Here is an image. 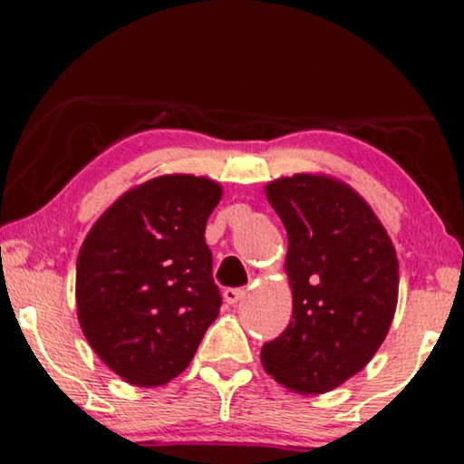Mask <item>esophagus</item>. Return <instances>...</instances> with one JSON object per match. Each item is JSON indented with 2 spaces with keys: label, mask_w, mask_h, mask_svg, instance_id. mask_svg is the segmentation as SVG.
I'll list each match as a JSON object with an SVG mask.
<instances>
[{
  "label": "esophagus",
  "mask_w": 464,
  "mask_h": 464,
  "mask_svg": "<svg viewBox=\"0 0 464 464\" xmlns=\"http://www.w3.org/2000/svg\"><path fill=\"white\" fill-rule=\"evenodd\" d=\"M245 297V289H226L224 291V300L227 304H238Z\"/></svg>",
  "instance_id": "1"
}]
</instances>
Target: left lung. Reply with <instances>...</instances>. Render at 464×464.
<instances>
[{"instance_id":"8db88e82","label":"left lung","mask_w":464,"mask_h":464,"mask_svg":"<svg viewBox=\"0 0 464 464\" xmlns=\"http://www.w3.org/2000/svg\"><path fill=\"white\" fill-rule=\"evenodd\" d=\"M266 198L287 230L294 314L262 346V365L289 391L321 395L363 370L384 342L397 308V253L370 205L332 177H283Z\"/></svg>"}]
</instances>
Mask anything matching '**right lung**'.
Listing matches in <instances>:
<instances>
[{
  "mask_svg": "<svg viewBox=\"0 0 464 464\" xmlns=\"http://www.w3.org/2000/svg\"><path fill=\"white\" fill-rule=\"evenodd\" d=\"M219 198V183L205 177H156L120 196L82 243V332L126 382L158 386L179 376L218 319L205 227Z\"/></svg>",
  "mask_w": 464,
  "mask_h": 464,
  "instance_id": "obj_1",
  "label": "right lung"
}]
</instances>
